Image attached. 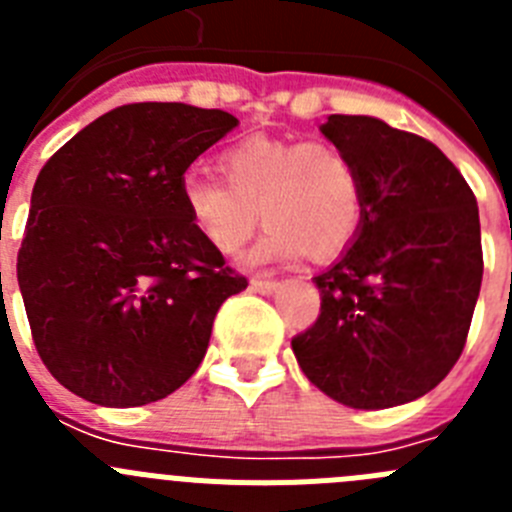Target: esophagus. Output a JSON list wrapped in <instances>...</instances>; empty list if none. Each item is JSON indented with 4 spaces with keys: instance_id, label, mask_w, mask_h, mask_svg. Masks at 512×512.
<instances>
[{
    "instance_id": "1",
    "label": "esophagus",
    "mask_w": 512,
    "mask_h": 512,
    "mask_svg": "<svg viewBox=\"0 0 512 512\" xmlns=\"http://www.w3.org/2000/svg\"><path fill=\"white\" fill-rule=\"evenodd\" d=\"M279 287V282H274V279H253L251 282V289L253 292H259V295H274Z\"/></svg>"
}]
</instances>
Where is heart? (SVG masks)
Listing matches in <instances>:
<instances>
[{
	"label": "heart",
	"instance_id": "b5f03b06",
	"mask_svg": "<svg viewBox=\"0 0 512 512\" xmlns=\"http://www.w3.org/2000/svg\"><path fill=\"white\" fill-rule=\"evenodd\" d=\"M220 174H189L179 200L192 228L212 251L233 256L269 225L248 256L251 266L341 253L359 233L364 184L354 158L328 140L251 135L220 153Z\"/></svg>",
	"mask_w": 512,
	"mask_h": 512
}]
</instances>
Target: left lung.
<instances>
[{"mask_svg": "<svg viewBox=\"0 0 512 512\" xmlns=\"http://www.w3.org/2000/svg\"><path fill=\"white\" fill-rule=\"evenodd\" d=\"M320 133L354 158L364 215L312 279L320 318L292 351L346 408H395L431 392L467 343L482 284L477 200L441 148L379 117L330 115Z\"/></svg>", "mask_w": 512, "mask_h": 512, "instance_id": "1", "label": "left lung"}]
</instances>
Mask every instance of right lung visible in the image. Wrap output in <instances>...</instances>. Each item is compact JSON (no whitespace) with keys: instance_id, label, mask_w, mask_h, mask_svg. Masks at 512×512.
Instances as JSON below:
<instances>
[{"instance_id":"add662e5","label":"right lung","mask_w":512,"mask_h":512,"mask_svg":"<svg viewBox=\"0 0 512 512\" xmlns=\"http://www.w3.org/2000/svg\"><path fill=\"white\" fill-rule=\"evenodd\" d=\"M235 125L184 102L125 104L38 174L17 282L40 359L74 395L138 408L205 359L217 310L248 282L192 228L179 184Z\"/></svg>"}]
</instances>
